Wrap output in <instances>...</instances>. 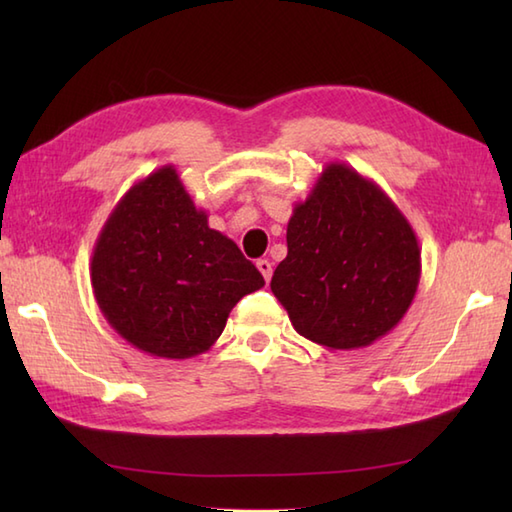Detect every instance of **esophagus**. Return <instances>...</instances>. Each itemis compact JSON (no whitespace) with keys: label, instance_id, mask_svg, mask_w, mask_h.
<instances>
[{"label":"esophagus","instance_id":"34e87169","mask_svg":"<svg viewBox=\"0 0 512 512\" xmlns=\"http://www.w3.org/2000/svg\"><path fill=\"white\" fill-rule=\"evenodd\" d=\"M257 270L264 275L266 281H270V277H273V264H270L268 259H257Z\"/></svg>","mask_w":512,"mask_h":512}]
</instances>
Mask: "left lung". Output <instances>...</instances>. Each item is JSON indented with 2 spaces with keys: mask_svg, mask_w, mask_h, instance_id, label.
<instances>
[{
  "mask_svg": "<svg viewBox=\"0 0 512 512\" xmlns=\"http://www.w3.org/2000/svg\"><path fill=\"white\" fill-rule=\"evenodd\" d=\"M286 239L270 290L312 343L358 350L407 314L422 268L418 237L374 180L330 162L292 209Z\"/></svg>",
  "mask_w": 512,
  "mask_h": 512,
  "instance_id": "1",
  "label": "left lung"
}]
</instances>
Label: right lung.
<instances>
[{
  "label": "right lung",
  "mask_w": 512,
  "mask_h": 512,
  "mask_svg": "<svg viewBox=\"0 0 512 512\" xmlns=\"http://www.w3.org/2000/svg\"><path fill=\"white\" fill-rule=\"evenodd\" d=\"M94 299L136 350L191 358L220 339L228 314L264 277L195 209L173 165L138 180L103 224L90 262Z\"/></svg>",
  "instance_id": "1"
}]
</instances>
